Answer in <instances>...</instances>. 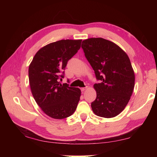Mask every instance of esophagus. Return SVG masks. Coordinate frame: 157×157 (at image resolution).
<instances>
[{
  "label": "esophagus",
  "instance_id": "esophagus-1",
  "mask_svg": "<svg viewBox=\"0 0 157 157\" xmlns=\"http://www.w3.org/2000/svg\"><path fill=\"white\" fill-rule=\"evenodd\" d=\"M87 89V86H85V87H82V88H81V91H84L85 90H86Z\"/></svg>",
  "mask_w": 157,
  "mask_h": 157
}]
</instances>
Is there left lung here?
Here are the masks:
<instances>
[{
    "label": "left lung",
    "instance_id": "left-lung-1",
    "mask_svg": "<svg viewBox=\"0 0 157 157\" xmlns=\"http://www.w3.org/2000/svg\"><path fill=\"white\" fill-rule=\"evenodd\" d=\"M84 55L100 83L95 84L97 96L91 103L94 113L113 118L124 110L134 88L135 75L129 58L118 45L102 38L82 43Z\"/></svg>",
    "mask_w": 157,
    "mask_h": 157
}]
</instances>
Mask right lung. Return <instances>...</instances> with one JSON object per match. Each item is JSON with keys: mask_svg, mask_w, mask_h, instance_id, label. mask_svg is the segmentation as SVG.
<instances>
[{"mask_svg": "<svg viewBox=\"0 0 157 157\" xmlns=\"http://www.w3.org/2000/svg\"><path fill=\"white\" fill-rule=\"evenodd\" d=\"M81 39H66L49 44L38 50L29 66L32 94L41 110L55 119H63L75 112L81 91L60 83L68 61L81 47Z\"/></svg>", "mask_w": 157, "mask_h": 157, "instance_id": "add662e5", "label": "right lung"}]
</instances>
